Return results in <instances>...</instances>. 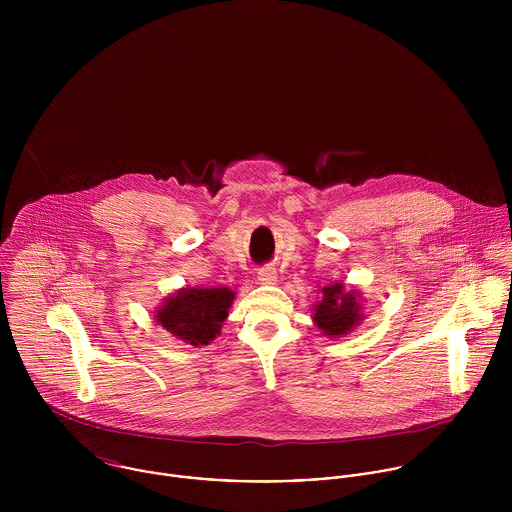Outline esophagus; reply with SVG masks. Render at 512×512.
<instances>
[{
  "label": "esophagus",
  "instance_id": "esophagus-1",
  "mask_svg": "<svg viewBox=\"0 0 512 512\" xmlns=\"http://www.w3.org/2000/svg\"><path fill=\"white\" fill-rule=\"evenodd\" d=\"M258 282L264 286H272L278 282V272L274 268H262L258 272Z\"/></svg>",
  "mask_w": 512,
  "mask_h": 512
}]
</instances>
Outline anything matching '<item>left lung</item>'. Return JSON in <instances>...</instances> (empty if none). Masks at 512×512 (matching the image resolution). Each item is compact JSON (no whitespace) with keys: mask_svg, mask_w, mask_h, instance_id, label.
<instances>
[{"mask_svg":"<svg viewBox=\"0 0 512 512\" xmlns=\"http://www.w3.org/2000/svg\"><path fill=\"white\" fill-rule=\"evenodd\" d=\"M321 293V301L313 307V321L323 335L343 337L365 319L361 313V293L357 290L345 292L343 284H331Z\"/></svg>","mask_w":512,"mask_h":512,"instance_id":"1","label":"left lung"}]
</instances>
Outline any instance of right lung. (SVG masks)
I'll use <instances>...</instances> for the list:
<instances>
[{"mask_svg":"<svg viewBox=\"0 0 512 512\" xmlns=\"http://www.w3.org/2000/svg\"><path fill=\"white\" fill-rule=\"evenodd\" d=\"M234 301L228 288H181L157 309V323L187 345H209Z\"/></svg>","mask_w":512,"mask_h":512,"instance_id":"obj_1","label":"right lung"}]
</instances>
